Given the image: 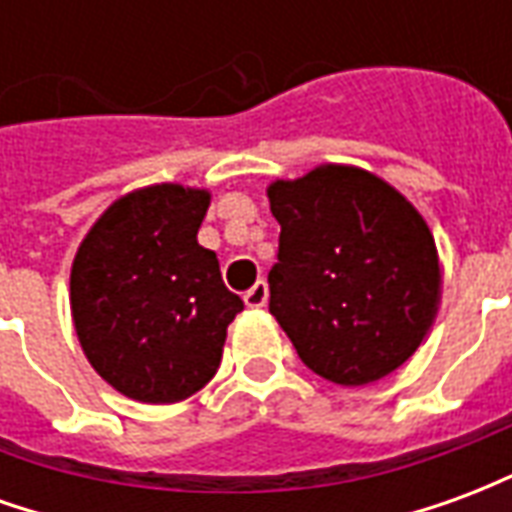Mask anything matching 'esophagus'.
<instances>
[{"label":"esophagus","mask_w":512,"mask_h":512,"mask_svg":"<svg viewBox=\"0 0 512 512\" xmlns=\"http://www.w3.org/2000/svg\"><path fill=\"white\" fill-rule=\"evenodd\" d=\"M244 301L246 307H252V310H260V307H266L268 301V285L260 279V282H255L252 288L246 290L244 293Z\"/></svg>","instance_id":"34e87169"}]
</instances>
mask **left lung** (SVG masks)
Masks as SVG:
<instances>
[{
	"label": "left lung",
	"mask_w": 512,
	"mask_h": 512,
	"mask_svg": "<svg viewBox=\"0 0 512 512\" xmlns=\"http://www.w3.org/2000/svg\"><path fill=\"white\" fill-rule=\"evenodd\" d=\"M266 194L282 227L268 310L301 362L340 386L373 384L408 362L441 299L439 252L422 213L351 164L271 180Z\"/></svg>",
	"instance_id": "obj_1"
}]
</instances>
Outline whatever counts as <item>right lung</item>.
Returning <instances> with one entry per match:
<instances>
[{"label": "right lung", "instance_id": "1", "mask_svg": "<svg viewBox=\"0 0 512 512\" xmlns=\"http://www.w3.org/2000/svg\"><path fill=\"white\" fill-rule=\"evenodd\" d=\"M211 191L156 183L117 197L71 266V318L87 362L139 403H180L222 362L244 301L197 241Z\"/></svg>", "mask_w": 512, "mask_h": 512}]
</instances>
